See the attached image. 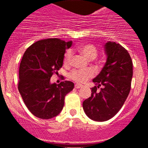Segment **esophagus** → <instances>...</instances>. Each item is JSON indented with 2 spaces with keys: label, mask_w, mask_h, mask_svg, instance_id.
Instances as JSON below:
<instances>
[{
  "label": "esophagus",
  "mask_w": 148,
  "mask_h": 148,
  "mask_svg": "<svg viewBox=\"0 0 148 148\" xmlns=\"http://www.w3.org/2000/svg\"><path fill=\"white\" fill-rule=\"evenodd\" d=\"M74 87H75L76 89H79V88L82 87V85H81V84H75Z\"/></svg>",
  "instance_id": "1"
}]
</instances>
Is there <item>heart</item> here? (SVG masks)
Returning a JSON list of instances; mask_svg holds the SVG:
<instances>
[{
  "mask_svg": "<svg viewBox=\"0 0 148 148\" xmlns=\"http://www.w3.org/2000/svg\"><path fill=\"white\" fill-rule=\"evenodd\" d=\"M78 51L83 54L86 59H95L98 55V49L95 45L91 44H84L78 47ZM72 57V51L71 50H67L64 57V64H68ZM93 76V71L90 69H74L69 74V78L77 83H84L89 79Z\"/></svg>",
  "mask_w": 148,
  "mask_h": 148,
  "instance_id": "obj_1",
  "label": "heart"
}]
</instances>
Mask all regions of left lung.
I'll list each match as a JSON object with an SVG mask.
<instances>
[{
  "label": "left lung",
  "mask_w": 148,
  "mask_h": 148,
  "mask_svg": "<svg viewBox=\"0 0 148 148\" xmlns=\"http://www.w3.org/2000/svg\"><path fill=\"white\" fill-rule=\"evenodd\" d=\"M104 48L107 62L93 79L96 86L91 88V97L83 102L86 115L97 122L110 120L120 111L130 91L133 74L132 59L123 46L108 41Z\"/></svg>",
  "instance_id": "obj_1"
}]
</instances>
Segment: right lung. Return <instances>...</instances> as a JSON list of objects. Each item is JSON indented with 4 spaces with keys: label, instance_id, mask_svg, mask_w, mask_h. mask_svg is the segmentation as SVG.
<instances>
[{
    "label": "right lung",
    "instance_id": "add662e5",
    "mask_svg": "<svg viewBox=\"0 0 148 148\" xmlns=\"http://www.w3.org/2000/svg\"><path fill=\"white\" fill-rule=\"evenodd\" d=\"M72 41L46 38L33 44L26 49L19 67L18 88L23 102L36 117L53 118L64 105V97L74 89V83L51 84L50 79L63 65L66 49Z\"/></svg>",
    "mask_w": 148,
    "mask_h": 148
}]
</instances>
